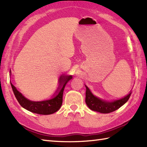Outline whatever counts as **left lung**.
Here are the masks:
<instances>
[{
    "instance_id": "left-lung-1",
    "label": "left lung",
    "mask_w": 147,
    "mask_h": 147,
    "mask_svg": "<svg viewBox=\"0 0 147 147\" xmlns=\"http://www.w3.org/2000/svg\"><path fill=\"white\" fill-rule=\"evenodd\" d=\"M86 88L85 102L86 105L91 110L104 114L110 113L120 108L128 100L131 94V92H130L127 96L121 99L113 102H106L93 95L86 86Z\"/></svg>"
}]
</instances>
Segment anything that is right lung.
<instances>
[{
  "instance_id": "right-lung-1",
  "label": "right lung",
  "mask_w": 147,
  "mask_h": 147,
  "mask_svg": "<svg viewBox=\"0 0 147 147\" xmlns=\"http://www.w3.org/2000/svg\"><path fill=\"white\" fill-rule=\"evenodd\" d=\"M72 78L73 77L71 76H61L59 78V82H60L59 83H63V86L61 88L57 95H55L54 98L51 100L40 102L29 100L28 99L24 97L20 92H18L12 83H11V85L16 98L22 107L33 113L48 115L54 113L61 108L62 104V95H63L64 87L69 81L72 79Z\"/></svg>"
}]
</instances>
